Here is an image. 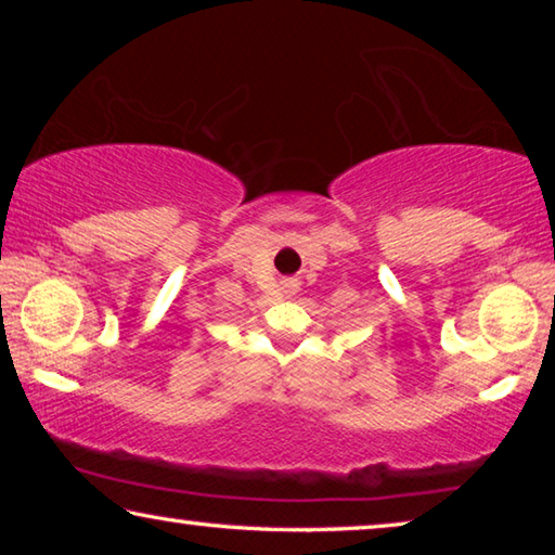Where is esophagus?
Returning <instances> with one entry per match:
<instances>
[{"label": "esophagus", "mask_w": 555, "mask_h": 555, "mask_svg": "<svg viewBox=\"0 0 555 555\" xmlns=\"http://www.w3.org/2000/svg\"><path fill=\"white\" fill-rule=\"evenodd\" d=\"M296 288H298V286L294 284V281H286V284H284V294H286V296H294Z\"/></svg>", "instance_id": "obj_1"}]
</instances>
